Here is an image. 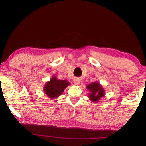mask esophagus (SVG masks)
Here are the masks:
<instances>
[{"label":"esophagus","mask_w":146,"mask_h":146,"mask_svg":"<svg viewBox=\"0 0 146 146\" xmlns=\"http://www.w3.org/2000/svg\"><path fill=\"white\" fill-rule=\"evenodd\" d=\"M80 79L75 78V80H74V83H75L76 85H78L79 84H80Z\"/></svg>","instance_id":"esophagus-1"}]
</instances>
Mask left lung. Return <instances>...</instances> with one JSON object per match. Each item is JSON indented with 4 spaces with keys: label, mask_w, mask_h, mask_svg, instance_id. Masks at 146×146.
I'll return each instance as SVG.
<instances>
[{
    "label": "left lung",
    "mask_w": 146,
    "mask_h": 146,
    "mask_svg": "<svg viewBox=\"0 0 146 146\" xmlns=\"http://www.w3.org/2000/svg\"><path fill=\"white\" fill-rule=\"evenodd\" d=\"M86 88L90 91L88 93V97L93 102L97 103L101 98L104 97L105 91L99 82H94L91 83L86 86Z\"/></svg>",
    "instance_id": "1"
}]
</instances>
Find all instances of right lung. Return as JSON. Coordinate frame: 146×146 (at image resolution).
I'll use <instances>...</instances> for the list:
<instances>
[{"mask_svg":"<svg viewBox=\"0 0 146 146\" xmlns=\"http://www.w3.org/2000/svg\"><path fill=\"white\" fill-rule=\"evenodd\" d=\"M70 85V82L68 80H59L56 75H53L50 80L46 83L44 86V92L47 97L53 99L58 97L62 94L65 89Z\"/></svg>","mask_w":146,"mask_h":146,"instance_id":"right-lung-1","label":"right lung"}]
</instances>
